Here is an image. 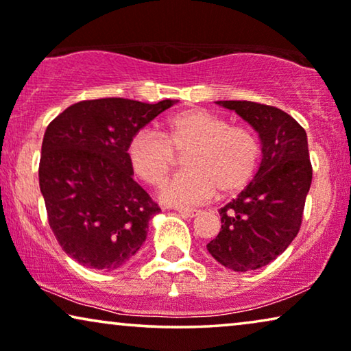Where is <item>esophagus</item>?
Masks as SVG:
<instances>
[{
    "label": "esophagus",
    "instance_id": "obj_1",
    "mask_svg": "<svg viewBox=\"0 0 351 351\" xmlns=\"http://www.w3.org/2000/svg\"><path fill=\"white\" fill-rule=\"evenodd\" d=\"M177 213H179L182 217H186V219H193L198 215V210L196 209H179Z\"/></svg>",
    "mask_w": 351,
    "mask_h": 351
}]
</instances>
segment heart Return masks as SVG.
<instances>
[{"label":"heart","mask_w":351,"mask_h":351,"mask_svg":"<svg viewBox=\"0 0 351 351\" xmlns=\"http://www.w3.org/2000/svg\"><path fill=\"white\" fill-rule=\"evenodd\" d=\"M176 155L184 156V174L161 190L171 206H195L241 191L261 162V142L249 128L230 126L220 114L190 108L171 114L161 124V136L137 131L128 143L134 174L148 185H161L174 169Z\"/></svg>","instance_id":"heart-1"}]
</instances>
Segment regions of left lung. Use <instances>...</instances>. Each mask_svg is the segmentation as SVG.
<instances>
[{
    "mask_svg": "<svg viewBox=\"0 0 351 351\" xmlns=\"http://www.w3.org/2000/svg\"><path fill=\"white\" fill-rule=\"evenodd\" d=\"M258 134L261 166L241 193L219 210L222 228L208 246L233 271L257 270L287 249L299 233L311 162L305 129L291 114L247 100H219Z\"/></svg>",
    "mask_w": 351,
    "mask_h": 351,
    "instance_id": "obj_1",
    "label": "left lung"
}]
</instances>
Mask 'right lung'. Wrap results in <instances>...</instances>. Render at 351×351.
<instances>
[{"mask_svg": "<svg viewBox=\"0 0 351 351\" xmlns=\"http://www.w3.org/2000/svg\"><path fill=\"white\" fill-rule=\"evenodd\" d=\"M177 100H83L47 126L40 190L57 241L80 265L112 271L136 256L160 213L136 180L128 143Z\"/></svg>", "mask_w": 351, "mask_h": 351, "instance_id": "add662e5", "label": "right lung"}]
</instances>
